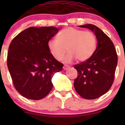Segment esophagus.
I'll return each mask as SVG.
<instances>
[{"mask_svg": "<svg viewBox=\"0 0 125 125\" xmlns=\"http://www.w3.org/2000/svg\"><path fill=\"white\" fill-rule=\"evenodd\" d=\"M70 66H69V65H64V66H63V70H66V69H68V68H70Z\"/></svg>", "mask_w": 125, "mask_h": 125, "instance_id": "esophagus-1", "label": "esophagus"}]
</instances>
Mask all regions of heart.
Masks as SVG:
<instances>
[{
	"mask_svg": "<svg viewBox=\"0 0 125 125\" xmlns=\"http://www.w3.org/2000/svg\"><path fill=\"white\" fill-rule=\"evenodd\" d=\"M97 37L91 31H85L73 27L63 29L58 34V39H50L48 47L52 56L57 60L65 57L66 62L75 59L79 62H85L94 54L97 47Z\"/></svg>",
	"mask_w": 125,
	"mask_h": 125,
	"instance_id": "1",
	"label": "heart"
}]
</instances>
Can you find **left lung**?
Listing matches in <instances>:
<instances>
[{
    "label": "left lung",
    "mask_w": 125,
    "mask_h": 125,
    "mask_svg": "<svg viewBox=\"0 0 125 125\" xmlns=\"http://www.w3.org/2000/svg\"><path fill=\"white\" fill-rule=\"evenodd\" d=\"M79 26L94 32L97 46L91 57L74 66L78 73L74 86L82 97L95 99L106 93L113 85L118 60L117 52L111 40L97 26L92 24Z\"/></svg>",
    "instance_id": "8db88e82"
}]
</instances>
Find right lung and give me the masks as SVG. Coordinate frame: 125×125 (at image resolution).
Segmentation results:
<instances>
[{
	"label": "right lung",
	"mask_w": 125,
	"mask_h": 125,
	"mask_svg": "<svg viewBox=\"0 0 125 125\" xmlns=\"http://www.w3.org/2000/svg\"><path fill=\"white\" fill-rule=\"evenodd\" d=\"M59 29L54 26L30 27L11 41L7 66L17 91L24 97L40 100L52 88L54 74L62 70L48 47V42Z\"/></svg>",
	"instance_id": "obj_1"
}]
</instances>
